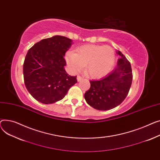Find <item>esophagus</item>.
Segmentation results:
<instances>
[{"mask_svg":"<svg viewBox=\"0 0 160 160\" xmlns=\"http://www.w3.org/2000/svg\"><path fill=\"white\" fill-rule=\"evenodd\" d=\"M77 79H78V81H81V80L82 79V78H81V77L79 76H78Z\"/></svg>","mask_w":160,"mask_h":160,"instance_id":"34e87169","label":"esophagus"}]
</instances>
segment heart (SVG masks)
<instances>
[{"mask_svg": "<svg viewBox=\"0 0 160 160\" xmlns=\"http://www.w3.org/2000/svg\"><path fill=\"white\" fill-rule=\"evenodd\" d=\"M65 59L72 72H79L87 64V73L98 78L104 76L113 67L115 53L110 46L87 44L79 47L75 53L68 52Z\"/></svg>", "mask_w": 160, "mask_h": 160, "instance_id": "obj_1", "label": "heart"}]
</instances>
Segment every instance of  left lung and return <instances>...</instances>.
Here are the masks:
<instances>
[{"label": "left lung", "mask_w": 160, "mask_h": 160, "mask_svg": "<svg viewBox=\"0 0 160 160\" xmlns=\"http://www.w3.org/2000/svg\"><path fill=\"white\" fill-rule=\"evenodd\" d=\"M117 67L105 77L90 81V88L84 93L88 104L99 110H108L120 105L127 96L132 81L130 62L120 51Z\"/></svg>", "instance_id": "left-lung-1"}]
</instances>
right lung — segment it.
Wrapping results in <instances>:
<instances>
[{
	"label": "right lung",
	"mask_w": 160,
	"mask_h": 160,
	"mask_svg": "<svg viewBox=\"0 0 160 160\" xmlns=\"http://www.w3.org/2000/svg\"><path fill=\"white\" fill-rule=\"evenodd\" d=\"M72 41L55 35L35 43L28 50L23 64L25 86L32 96L43 104H52L62 99L77 76L65 71L64 58Z\"/></svg>",
	"instance_id": "right-lung-1"
}]
</instances>
